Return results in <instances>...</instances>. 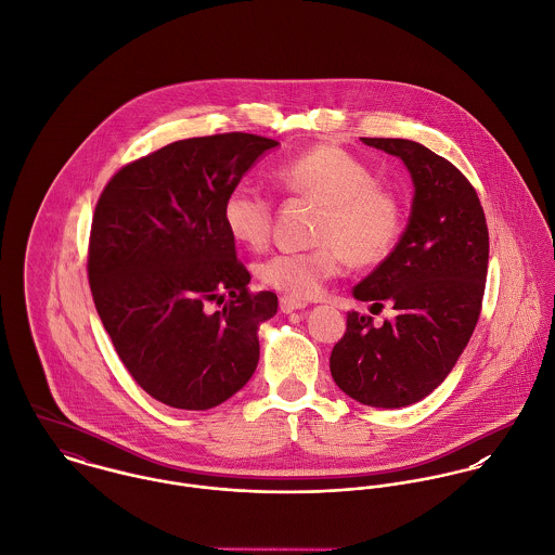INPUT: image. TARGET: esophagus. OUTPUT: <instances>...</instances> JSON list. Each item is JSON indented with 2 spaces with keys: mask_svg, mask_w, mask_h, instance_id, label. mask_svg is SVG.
I'll use <instances>...</instances> for the list:
<instances>
[{
  "mask_svg": "<svg viewBox=\"0 0 555 555\" xmlns=\"http://www.w3.org/2000/svg\"><path fill=\"white\" fill-rule=\"evenodd\" d=\"M279 305H281V310H283V312H294V310H302V308H307V302L296 300V298H289V296H283Z\"/></svg>",
  "mask_w": 555,
  "mask_h": 555,
  "instance_id": "34e87169",
  "label": "esophagus"
}]
</instances>
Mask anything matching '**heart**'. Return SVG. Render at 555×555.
I'll use <instances>...</instances> for the list:
<instances>
[{"label": "heart", "mask_w": 555, "mask_h": 555, "mask_svg": "<svg viewBox=\"0 0 555 555\" xmlns=\"http://www.w3.org/2000/svg\"><path fill=\"white\" fill-rule=\"evenodd\" d=\"M289 195L323 206L314 243L302 253H274L257 266L263 285L292 298H312L338 276L347 259L376 266L389 257L404 228L400 199L376 185L369 164L345 149L321 144L305 151L274 172ZM223 223L230 236L248 248L266 247L274 225L272 197L253 183L232 186L223 199Z\"/></svg>", "instance_id": "heart-1"}]
</instances>
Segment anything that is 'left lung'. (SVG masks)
<instances>
[{
  "instance_id": "obj_1",
  "label": "left lung",
  "mask_w": 555,
  "mask_h": 555,
  "mask_svg": "<svg viewBox=\"0 0 555 555\" xmlns=\"http://www.w3.org/2000/svg\"><path fill=\"white\" fill-rule=\"evenodd\" d=\"M396 155L411 172L415 195L398 245L353 296L372 307L389 302L396 317L347 312L330 370L353 400L400 409L431 393L455 366L481 314L490 234L470 181L444 157L402 138H362Z\"/></svg>"
}]
</instances>
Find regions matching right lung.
Instances as JSON below:
<instances>
[{"instance_id": "right-lung-1", "label": "right lung", "mask_w": 555, "mask_h": 555, "mask_svg": "<svg viewBox=\"0 0 555 555\" xmlns=\"http://www.w3.org/2000/svg\"><path fill=\"white\" fill-rule=\"evenodd\" d=\"M276 144L243 131L179 140L124 166L98 199L87 257L93 302L125 369L168 406L212 409L257 369V327L279 300L248 292L221 208Z\"/></svg>"}]
</instances>
